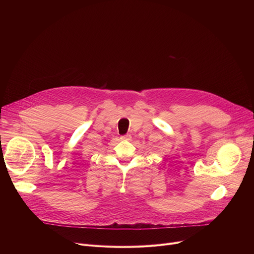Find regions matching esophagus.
Here are the masks:
<instances>
[{
	"label": "esophagus",
	"instance_id": "obj_1",
	"mask_svg": "<svg viewBox=\"0 0 254 254\" xmlns=\"http://www.w3.org/2000/svg\"><path fill=\"white\" fill-rule=\"evenodd\" d=\"M131 137H130V135H128V134H127V135H125V136H122V139H130Z\"/></svg>",
	"mask_w": 254,
	"mask_h": 254
}]
</instances>
